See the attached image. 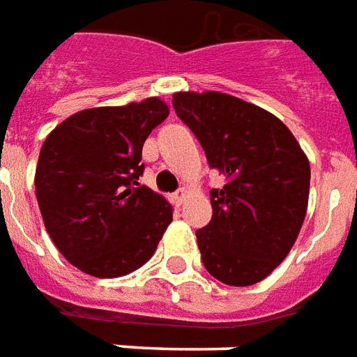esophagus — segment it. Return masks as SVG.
Listing matches in <instances>:
<instances>
[{
    "instance_id": "34e87169",
    "label": "esophagus",
    "mask_w": 357,
    "mask_h": 357,
    "mask_svg": "<svg viewBox=\"0 0 357 357\" xmlns=\"http://www.w3.org/2000/svg\"><path fill=\"white\" fill-rule=\"evenodd\" d=\"M184 198H186V190H184V188H178V190L173 194V199L176 206H181V204L184 202Z\"/></svg>"
}]
</instances>
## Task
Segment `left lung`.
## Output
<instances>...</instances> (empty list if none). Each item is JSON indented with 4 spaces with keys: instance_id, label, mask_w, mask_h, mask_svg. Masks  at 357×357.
<instances>
[{
    "instance_id": "1",
    "label": "left lung",
    "mask_w": 357,
    "mask_h": 357,
    "mask_svg": "<svg viewBox=\"0 0 357 357\" xmlns=\"http://www.w3.org/2000/svg\"><path fill=\"white\" fill-rule=\"evenodd\" d=\"M176 117L223 174L213 215L196 231L209 275L231 287L264 280L294 246L310 196V161L284 123L221 92H178Z\"/></svg>"
}]
</instances>
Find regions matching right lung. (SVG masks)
<instances>
[{
	"instance_id": "obj_1",
	"label": "right lung",
	"mask_w": 357,
	"mask_h": 357,
	"mask_svg": "<svg viewBox=\"0 0 357 357\" xmlns=\"http://www.w3.org/2000/svg\"><path fill=\"white\" fill-rule=\"evenodd\" d=\"M169 115L158 98L93 107L55 126L40 150L36 199L45 231L65 259L100 279L150 259L173 209L140 184L146 138Z\"/></svg>"
}]
</instances>
